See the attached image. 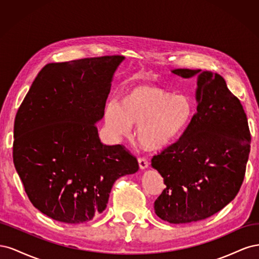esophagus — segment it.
<instances>
[{"instance_id":"esophagus-1","label":"esophagus","mask_w":259,"mask_h":259,"mask_svg":"<svg viewBox=\"0 0 259 259\" xmlns=\"http://www.w3.org/2000/svg\"><path fill=\"white\" fill-rule=\"evenodd\" d=\"M138 163H139V167L142 169L147 168L149 165V162L146 158H138Z\"/></svg>"}]
</instances>
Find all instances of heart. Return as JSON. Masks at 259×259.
<instances>
[{
    "label": "heart",
    "mask_w": 259,
    "mask_h": 259,
    "mask_svg": "<svg viewBox=\"0 0 259 259\" xmlns=\"http://www.w3.org/2000/svg\"><path fill=\"white\" fill-rule=\"evenodd\" d=\"M192 113V103L187 96L142 85L124 92L119 105L107 106L105 124L116 137L130 135L132 125H136L142 146L161 150L182 135Z\"/></svg>",
    "instance_id": "1"
}]
</instances>
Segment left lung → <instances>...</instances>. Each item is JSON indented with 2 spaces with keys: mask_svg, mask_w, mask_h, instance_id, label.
<instances>
[{
  "mask_svg": "<svg viewBox=\"0 0 259 259\" xmlns=\"http://www.w3.org/2000/svg\"><path fill=\"white\" fill-rule=\"evenodd\" d=\"M171 72L185 79L198 75L197 111L177 142L151 160L166 186L154 210L163 221L187 224L210 217L236 198L250 134L244 109L222 75L200 69Z\"/></svg>",
  "mask_w": 259,
  "mask_h": 259,
  "instance_id": "left-lung-1",
  "label": "left lung"
}]
</instances>
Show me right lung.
<instances>
[{"mask_svg":"<svg viewBox=\"0 0 259 259\" xmlns=\"http://www.w3.org/2000/svg\"><path fill=\"white\" fill-rule=\"evenodd\" d=\"M123 60L103 56L46 65L18 109L14 165L33 206L55 221H92L107 207L115 180L139 168L122 145L101 143L96 126Z\"/></svg>","mask_w":259,"mask_h":259,"instance_id":"1","label":"right lung"}]
</instances>
